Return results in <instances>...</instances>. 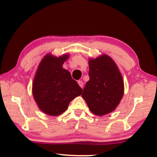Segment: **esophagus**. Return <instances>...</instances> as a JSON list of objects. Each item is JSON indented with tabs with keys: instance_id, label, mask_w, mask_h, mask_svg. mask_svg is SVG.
<instances>
[{
	"instance_id": "obj_1",
	"label": "esophagus",
	"mask_w": 157,
	"mask_h": 157,
	"mask_svg": "<svg viewBox=\"0 0 157 157\" xmlns=\"http://www.w3.org/2000/svg\"><path fill=\"white\" fill-rule=\"evenodd\" d=\"M78 84L79 85V86L81 87V88H83V82H82V80H79L78 82Z\"/></svg>"
}]
</instances>
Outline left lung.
I'll return each mask as SVG.
<instances>
[{
    "instance_id": "1",
    "label": "left lung",
    "mask_w": 157,
    "mask_h": 157,
    "mask_svg": "<svg viewBox=\"0 0 157 157\" xmlns=\"http://www.w3.org/2000/svg\"><path fill=\"white\" fill-rule=\"evenodd\" d=\"M89 80L82 96L93 113L103 116L115 110L124 94V83L120 71L107 55L90 59Z\"/></svg>"
}]
</instances>
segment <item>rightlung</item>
I'll return each mask as SVG.
<instances>
[{"mask_svg":"<svg viewBox=\"0 0 157 157\" xmlns=\"http://www.w3.org/2000/svg\"><path fill=\"white\" fill-rule=\"evenodd\" d=\"M69 55L59 57L47 54L37 68L33 94L39 108L50 116L64 112L71 101L82 94V89L62 65Z\"/></svg>","mask_w":157,"mask_h":157,"instance_id":"add662e5","label":"right lung"}]
</instances>
